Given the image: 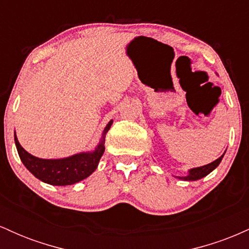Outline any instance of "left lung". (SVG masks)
Listing matches in <instances>:
<instances>
[{
    "label": "left lung",
    "mask_w": 249,
    "mask_h": 249,
    "mask_svg": "<svg viewBox=\"0 0 249 249\" xmlns=\"http://www.w3.org/2000/svg\"><path fill=\"white\" fill-rule=\"evenodd\" d=\"M224 156H225V153L222 154L220 158L216 159V160L211 162V164L205 165V166L192 168V170H190V173H188L187 177H178V178L182 179V180H198V179L204 178V177H206L207 174H210L214 170V168L218 166V165L220 164V161H221L222 158H224Z\"/></svg>",
    "instance_id": "left-lung-1"
}]
</instances>
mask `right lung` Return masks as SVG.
Instances as JSON below:
<instances>
[{
	"instance_id": "right-lung-1",
	"label": "right lung",
	"mask_w": 249,
	"mask_h": 249,
	"mask_svg": "<svg viewBox=\"0 0 249 249\" xmlns=\"http://www.w3.org/2000/svg\"><path fill=\"white\" fill-rule=\"evenodd\" d=\"M112 121L108 122L103 131V138L93 152L79 153L64 159H41L28 153L19 145L15 134V144L17 152L24 166L37 179L55 186H67L88 178L98 166L99 159L104 153L105 134L110 130Z\"/></svg>"
}]
</instances>
